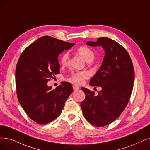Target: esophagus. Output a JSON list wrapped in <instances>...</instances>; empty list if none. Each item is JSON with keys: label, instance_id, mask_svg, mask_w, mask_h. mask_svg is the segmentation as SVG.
<instances>
[{"label": "esophagus", "instance_id": "1", "mask_svg": "<svg viewBox=\"0 0 150 150\" xmlns=\"http://www.w3.org/2000/svg\"><path fill=\"white\" fill-rule=\"evenodd\" d=\"M73 88H74V91H77V90H79V87L77 86V85H73Z\"/></svg>", "mask_w": 150, "mask_h": 150}]
</instances>
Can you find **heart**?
<instances>
[{"mask_svg": "<svg viewBox=\"0 0 150 150\" xmlns=\"http://www.w3.org/2000/svg\"><path fill=\"white\" fill-rule=\"evenodd\" d=\"M77 52L84 59L86 62H91L95 58V53L92 50L87 46H81L77 49ZM70 60L69 54L67 52L64 53L60 59L61 65L65 67L67 65ZM89 77V74L87 71H76L73 72L69 78L67 79L68 81L76 84H81L83 82L85 79Z\"/></svg>", "mask_w": 150, "mask_h": 150, "instance_id": "obj_1", "label": "heart"}]
</instances>
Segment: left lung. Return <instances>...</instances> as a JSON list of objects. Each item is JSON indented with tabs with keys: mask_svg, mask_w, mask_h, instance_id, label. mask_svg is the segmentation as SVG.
Here are the masks:
<instances>
[{
	"mask_svg": "<svg viewBox=\"0 0 150 150\" xmlns=\"http://www.w3.org/2000/svg\"><path fill=\"white\" fill-rule=\"evenodd\" d=\"M86 44L101 46L105 51L101 67L90 83L102 90L95 96L94 91L81 88L86 96L81 108L87 121L96 127H103L117 119L129 103L135 79L134 65L126 49L111 39L101 37Z\"/></svg>",
	"mask_w": 150,
	"mask_h": 150,
	"instance_id": "8db88e82",
	"label": "left lung"
}]
</instances>
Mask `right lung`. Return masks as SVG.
Returning <instances> with one entry per match:
<instances>
[{
  "mask_svg": "<svg viewBox=\"0 0 150 150\" xmlns=\"http://www.w3.org/2000/svg\"><path fill=\"white\" fill-rule=\"evenodd\" d=\"M75 45L51 36H42L21 53L15 71L18 101L27 115L35 122L46 124L62 112L73 88L62 82L55 90L47 81L59 73L58 56Z\"/></svg>",
  "mask_w": 150,
  "mask_h": 150,
  "instance_id": "1",
  "label": "right lung"
}]
</instances>
